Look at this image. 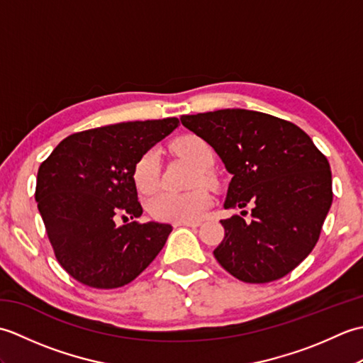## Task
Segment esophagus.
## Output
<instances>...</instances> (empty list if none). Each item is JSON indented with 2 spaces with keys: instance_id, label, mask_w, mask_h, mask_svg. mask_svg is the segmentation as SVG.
<instances>
[{
  "instance_id": "obj_1",
  "label": "esophagus",
  "mask_w": 363,
  "mask_h": 363,
  "mask_svg": "<svg viewBox=\"0 0 363 363\" xmlns=\"http://www.w3.org/2000/svg\"><path fill=\"white\" fill-rule=\"evenodd\" d=\"M201 225V223L199 221H179V223H174V226L177 228V226H189V228H196V226H199Z\"/></svg>"
}]
</instances>
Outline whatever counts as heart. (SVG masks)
<instances>
[{
  "label": "heart",
  "instance_id": "heart-1",
  "mask_svg": "<svg viewBox=\"0 0 363 363\" xmlns=\"http://www.w3.org/2000/svg\"><path fill=\"white\" fill-rule=\"evenodd\" d=\"M173 151L179 156L189 159L195 164L201 173L198 174L199 182L209 179V172L213 165V150L211 145L198 135H184L173 143ZM133 179L137 190L140 194H152L159 187L160 169H159V154L156 150L145 151L137 159ZM212 199L204 190H194L189 194H173V191H162L152 196L148 201V212L156 220L160 221H196L209 209Z\"/></svg>",
  "mask_w": 363,
  "mask_h": 363
}]
</instances>
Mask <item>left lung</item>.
Instances as JSON below:
<instances>
[{
    "instance_id": "1",
    "label": "left lung",
    "mask_w": 363,
    "mask_h": 363,
    "mask_svg": "<svg viewBox=\"0 0 363 363\" xmlns=\"http://www.w3.org/2000/svg\"><path fill=\"white\" fill-rule=\"evenodd\" d=\"M182 125L209 143L233 174L225 209L251 206V220H221L218 264L237 279H281L309 256L333 204L325 154L303 129L246 109L182 115ZM246 211H242L245 215Z\"/></svg>"
}]
</instances>
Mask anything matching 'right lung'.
<instances>
[{
  "label": "right lung",
  "mask_w": 363,
  "mask_h": 363,
  "mask_svg": "<svg viewBox=\"0 0 363 363\" xmlns=\"http://www.w3.org/2000/svg\"><path fill=\"white\" fill-rule=\"evenodd\" d=\"M177 125L173 117L82 130L42 162L37 207L56 259L76 281L94 289L123 287L164 248L172 225L117 221L142 215L134 165Z\"/></svg>",
  "instance_id": "add662e5"
}]
</instances>
